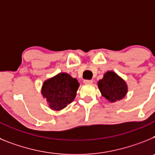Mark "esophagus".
Listing matches in <instances>:
<instances>
[{"label":"esophagus","mask_w":155,"mask_h":155,"mask_svg":"<svg viewBox=\"0 0 155 155\" xmlns=\"http://www.w3.org/2000/svg\"><path fill=\"white\" fill-rule=\"evenodd\" d=\"M92 80H84V84H92Z\"/></svg>","instance_id":"esophagus-1"}]
</instances>
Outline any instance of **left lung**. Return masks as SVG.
Listing matches in <instances>:
<instances>
[{
  "instance_id": "obj_1",
  "label": "left lung",
  "mask_w": 155,
  "mask_h": 155,
  "mask_svg": "<svg viewBox=\"0 0 155 155\" xmlns=\"http://www.w3.org/2000/svg\"><path fill=\"white\" fill-rule=\"evenodd\" d=\"M98 86L102 96L110 102L123 99L128 90L125 81L113 71H107Z\"/></svg>"
}]
</instances>
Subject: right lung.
<instances>
[{
    "label": "right lung",
    "instance_id": "right-lung-1",
    "mask_svg": "<svg viewBox=\"0 0 155 155\" xmlns=\"http://www.w3.org/2000/svg\"><path fill=\"white\" fill-rule=\"evenodd\" d=\"M78 87L79 83L76 78L67 73H60L45 81L41 92L46 98L49 107L59 111L73 102Z\"/></svg>",
    "mask_w": 155,
    "mask_h": 155
}]
</instances>
